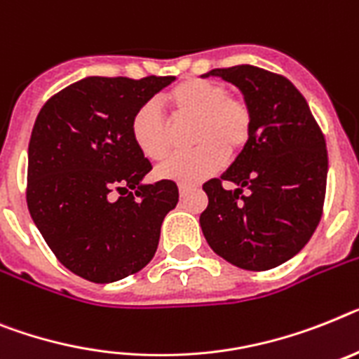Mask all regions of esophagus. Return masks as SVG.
I'll return each instance as SVG.
<instances>
[{"mask_svg":"<svg viewBox=\"0 0 359 359\" xmlns=\"http://www.w3.org/2000/svg\"><path fill=\"white\" fill-rule=\"evenodd\" d=\"M189 189H191V186L180 184V186H179V194H180V197H184V195H186V194H188Z\"/></svg>","mask_w":359,"mask_h":359,"instance_id":"obj_1","label":"esophagus"}]
</instances>
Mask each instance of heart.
Wrapping results in <instances>:
<instances>
[{
  "mask_svg": "<svg viewBox=\"0 0 359 359\" xmlns=\"http://www.w3.org/2000/svg\"><path fill=\"white\" fill-rule=\"evenodd\" d=\"M177 122L195 120L194 151L177 153L156 168V177L179 184H197L217 173L224 156L239 155L250 142L254 114L245 98L228 95L224 83L188 78L164 95ZM131 137L144 156L162 161L171 149V122L161 105L144 102L131 118Z\"/></svg>",
  "mask_w": 359,
  "mask_h": 359,
  "instance_id": "1",
  "label": "heart"
}]
</instances>
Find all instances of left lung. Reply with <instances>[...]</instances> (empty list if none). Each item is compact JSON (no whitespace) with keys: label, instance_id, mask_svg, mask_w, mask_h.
Listing matches in <instances>:
<instances>
[{"label":"left lung","instance_id":"8db88e82","mask_svg":"<svg viewBox=\"0 0 359 359\" xmlns=\"http://www.w3.org/2000/svg\"><path fill=\"white\" fill-rule=\"evenodd\" d=\"M245 95L254 129L221 179L203 189L208 208L201 228L228 263L252 272L292 259L314 236L323 215L328 155L325 135L305 96L288 78L254 65L213 69ZM236 184V190L224 182Z\"/></svg>","mask_w":359,"mask_h":359}]
</instances>
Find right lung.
Here are the masks:
<instances>
[{
    "label": "right lung",
    "instance_id": "1",
    "mask_svg": "<svg viewBox=\"0 0 359 359\" xmlns=\"http://www.w3.org/2000/svg\"><path fill=\"white\" fill-rule=\"evenodd\" d=\"M173 80L83 78L50 96L36 118L27 206L56 259L87 281L142 270L179 203L173 180L140 184L151 162L131 137L135 111Z\"/></svg>",
    "mask_w": 359,
    "mask_h": 359
}]
</instances>
